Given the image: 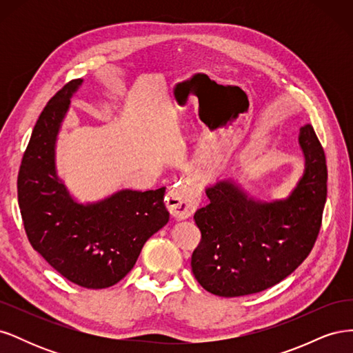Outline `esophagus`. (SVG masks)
Listing matches in <instances>:
<instances>
[{"mask_svg": "<svg viewBox=\"0 0 353 353\" xmlns=\"http://www.w3.org/2000/svg\"><path fill=\"white\" fill-rule=\"evenodd\" d=\"M166 206L174 218L187 219L196 212L199 206V196L188 185L179 183L168 191Z\"/></svg>", "mask_w": 353, "mask_h": 353, "instance_id": "1", "label": "esophagus"}]
</instances>
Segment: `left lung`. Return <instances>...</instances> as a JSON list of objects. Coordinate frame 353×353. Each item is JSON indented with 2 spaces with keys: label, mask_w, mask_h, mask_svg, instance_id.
Wrapping results in <instances>:
<instances>
[{
  "label": "left lung",
  "mask_w": 353,
  "mask_h": 353,
  "mask_svg": "<svg viewBox=\"0 0 353 353\" xmlns=\"http://www.w3.org/2000/svg\"><path fill=\"white\" fill-rule=\"evenodd\" d=\"M299 144L305 172L287 199L254 200L231 179L206 188L209 205L194 213L201 240L191 270L209 293H259L284 280L311 253L327 199V165L312 125L301 128Z\"/></svg>",
  "instance_id": "1"
}]
</instances>
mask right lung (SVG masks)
Masks as SVG:
<instances>
[{
  "label": "right lung",
  "mask_w": 353,
  "mask_h": 353,
  "mask_svg": "<svg viewBox=\"0 0 353 353\" xmlns=\"http://www.w3.org/2000/svg\"><path fill=\"white\" fill-rule=\"evenodd\" d=\"M82 79L68 82L39 114L17 176L26 236L42 258L69 281L105 288L130 272L144 243L169 221L165 187L121 190L82 205L56 170V141L72 95Z\"/></svg>",
  "instance_id": "add662e5"
}]
</instances>
